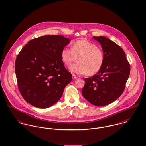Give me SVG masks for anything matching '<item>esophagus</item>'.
Instances as JSON below:
<instances>
[{"instance_id":"1","label":"esophagus","mask_w":146,"mask_h":146,"mask_svg":"<svg viewBox=\"0 0 146 146\" xmlns=\"http://www.w3.org/2000/svg\"><path fill=\"white\" fill-rule=\"evenodd\" d=\"M72 79H76L77 78V76H76L74 74H73L72 75Z\"/></svg>"}]
</instances>
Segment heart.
<instances>
[{
	"label": "heart",
	"mask_w": 146,
	"mask_h": 146,
	"mask_svg": "<svg viewBox=\"0 0 146 146\" xmlns=\"http://www.w3.org/2000/svg\"><path fill=\"white\" fill-rule=\"evenodd\" d=\"M64 64L70 67L73 62H78L72 65L70 70L77 74H88L92 76L97 74L104 62L105 56L102 48L87 40H80L75 42L71 49L64 48L61 53Z\"/></svg>",
	"instance_id": "heart-1"
}]
</instances>
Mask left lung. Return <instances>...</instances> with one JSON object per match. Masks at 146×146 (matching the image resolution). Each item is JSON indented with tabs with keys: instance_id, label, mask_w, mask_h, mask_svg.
<instances>
[{
	"instance_id": "left-lung-1",
	"label": "left lung",
	"mask_w": 146,
	"mask_h": 146,
	"mask_svg": "<svg viewBox=\"0 0 146 146\" xmlns=\"http://www.w3.org/2000/svg\"><path fill=\"white\" fill-rule=\"evenodd\" d=\"M102 45L105 60L101 70L85 79L83 96L96 106H104L116 100L123 93L130 74V64L123 50L104 37H93Z\"/></svg>"
}]
</instances>
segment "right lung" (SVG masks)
<instances>
[{
	"label": "right lung",
	"mask_w": 146,
	"mask_h": 146,
	"mask_svg": "<svg viewBox=\"0 0 146 146\" xmlns=\"http://www.w3.org/2000/svg\"><path fill=\"white\" fill-rule=\"evenodd\" d=\"M70 40L47 35L28 42L17 55L15 71L22 97L33 106L46 108L61 98L72 81L61 53Z\"/></svg>",
	"instance_id": "right-lung-1"
}]
</instances>
